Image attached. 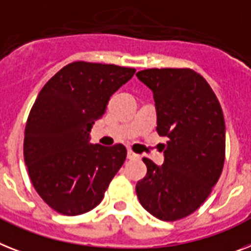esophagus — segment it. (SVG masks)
Returning <instances> with one entry per match:
<instances>
[{"label": "esophagus", "instance_id": "obj_1", "mask_svg": "<svg viewBox=\"0 0 251 251\" xmlns=\"http://www.w3.org/2000/svg\"><path fill=\"white\" fill-rule=\"evenodd\" d=\"M127 158H129V159H139L140 155L136 154V153H134V151L129 149V151H127Z\"/></svg>", "mask_w": 251, "mask_h": 251}]
</instances>
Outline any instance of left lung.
Segmentation results:
<instances>
[{"label":"left lung","instance_id":"obj_1","mask_svg":"<svg viewBox=\"0 0 251 251\" xmlns=\"http://www.w3.org/2000/svg\"><path fill=\"white\" fill-rule=\"evenodd\" d=\"M136 76L153 92L157 132L168 138L161 167L143 158L147 175L138 181L136 195L158 220H181L207 201L222 174V108L207 80L191 69H147Z\"/></svg>","mask_w":251,"mask_h":251}]
</instances>
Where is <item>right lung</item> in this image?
<instances>
[{
	"label": "right lung",
	"mask_w": 251,
	"mask_h": 251,
	"mask_svg": "<svg viewBox=\"0 0 251 251\" xmlns=\"http://www.w3.org/2000/svg\"><path fill=\"white\" fill-rule=\"evenodd\" d=\"M135 69L76 61L48 80L24 132V161L39 197L57 213L79 216L102 201L126 159L122 144H89L94 121Z\"/></svg>",
	"instance_id": "obj_1"
}]
</instances>
